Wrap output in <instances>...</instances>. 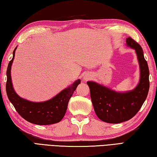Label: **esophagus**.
Returning a JSON list of instances; mask_svg holds the SVG:
<instances>
[{
    "instance_id": "34e87169",
    "label": "esophagus",
    "mask_w": 157,
    "mask_h": 157,
    "mask_svg": "<svg viewBox=\"0 0 157 157\" xmlns=\"http://www.w3.org/2000/svg\"><path fill=\"white\" fill-rule=\"evenodd\" d=\"M90 75H88H88H85L84 76V80H88V79H90Z\"/></svg>"
}]
</instances>
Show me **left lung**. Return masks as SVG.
Here are the masks:
<instances>
[{
    "label": "left lung",
    "instance_id": "8db88e82",
    "mask_svg": "<svg viewBox=\"0 0 157 157\" xmlns=\"http://www.w3.org/2000/svg\"><path fill=\"white\" fill-rule=\"evenodd\" d=\"M126 43L135 49L140 65V81L135 89L119 93L95 82H87L96 115L107 123L119 124L132 118L140 110L149 90V69L143 49L130 37L126 39Z\"/></svg>",
    "mask_w": 157,
    "mask_h": 157
}]
</instances>
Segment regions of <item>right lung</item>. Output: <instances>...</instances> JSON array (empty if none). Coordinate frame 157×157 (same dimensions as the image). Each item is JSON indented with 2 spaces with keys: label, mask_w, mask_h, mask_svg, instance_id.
Instances as JSON below:
<instances>
[{
  "label": "right lung",
  "mask_w": 157,
  "mask_h": 157,
  "mask_svg": "<svg viewBox=\"0 0 157 157\" xmlns=\"http://www.w3.org/2000/svg\"><path fill=\"white\" fill-rule=\"evenodd\" d=\"M16 49V47L7 70L6 92L10 101L19 115L30 123L49 125L60 121L66 113L70 98L81 81L78 79L69 87L47 101L36 103L20 98L13 90L11 78V66L15 56Z\"/></svg>",
  "instance_id": "1"
}]
</instances>
